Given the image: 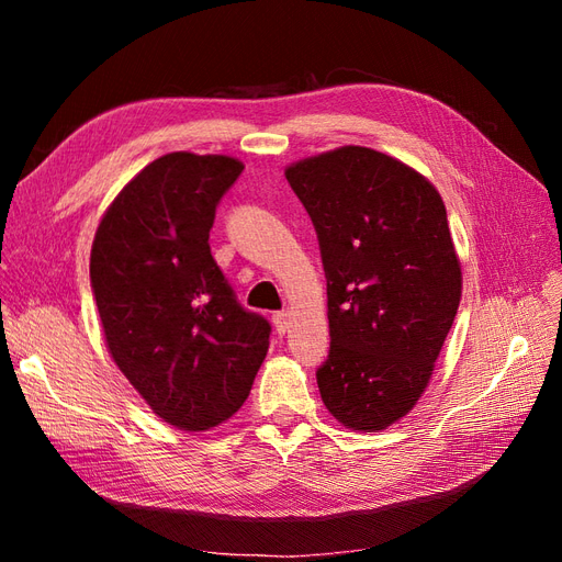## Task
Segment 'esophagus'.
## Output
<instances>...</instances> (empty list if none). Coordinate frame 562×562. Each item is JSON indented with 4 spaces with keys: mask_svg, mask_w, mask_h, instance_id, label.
Returning a JSON list of instances; mask_svg holds the SVG:
<instances>
[{
    "mask_svg": "<svg viewBox=\"0 0 562 562\" xmlns=\"http://www.w3.org/2000/svg\"><path fill=\"white\" fill-rule=\"evenodd\" d=\"M271 321H274V326H277V333H279V335H285V330L291 328V316H288V312H274V316H271Z\"/></svg>",
    "mask_w": 562,
    "mask_h": 562,
    "instance_id": "esophagus-1",
    "label": "esophagus"
}]
</instances>
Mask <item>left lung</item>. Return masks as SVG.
<instances>
[{"label":"left lung","instance_id":"obj_1","mask_svg":"<svg viewBox=\"0 0 562 562\" xmlns=\"http://www.w3.org/2000/svg\"><path fill=\"white\" fill-rule=\"evenodd\" d=\"M285 178L328 281L321 398L349 429H386L429 384L462 297L443 199L411 166L356 145L293 164Z\"/></svg>","mask_w":562,"mask_h":562}]
</instances>
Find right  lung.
Listing matches in <instances>:
<instances>
[{"instance_id":"right-lung-1","label":"right lung","mask_w":562,"mask_h":562,"mask_svg":"<svg viewBox=\"0 0 562 562\" xmlns=\"http://www.w3.org/2000/svg\"><path fill=\"white\" fill-rule=\"evenodd\" d=\"M244 164L173 151L145 166L103 215L91 288L108 349L161 419L206 431L250 394L269 321L236 300L211 255L215 209Z\"/></svg>"}]
</instances>
